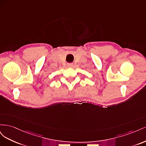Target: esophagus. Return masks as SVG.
Here are the masks:
<instances>
[{"mask_svg": "<svg viewBox=\"0 0 146 146\" xmlns=\"http://www.w3.org/2000/svg\"><path fill=\"white\" fill-rule=\"evenodd\" d=\"M72 66H73V64H71V63L68 64V67H69V68H72Z\"/></svg>", "mask_w": 146, "mask_h": 146, "instance_id": "obj_1", "label": "esophagus"}]
</instances>
